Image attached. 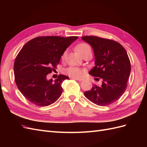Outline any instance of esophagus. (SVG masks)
Masks as SVG:
<instances>
[{
  "mask_svg": "<svg viewBox=\"0 0 147 147\" xmlns=\"http://www.w3.org/2000/svg\"><path fill=\"white\" fill-rule=\"evenodd\" d=\"M72 79L75 80L79 81V82H81V81H83V78H74V77H72Z\"/></svg>",
  "mask_w": 147,
  "mask_h": 147,
  "instance_id": "1",
  "label": "esophagus"
}]
</instances>
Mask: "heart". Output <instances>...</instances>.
Here are the masks:
<instances>
[{
  "instance_id": "heart-1",
  "label": "heart",
  "mask_w": 147,
  "mask_h": 147,
  "mask_svg": "<svg viewBox=\"0 0 147 147\" xmlns=\"http://www.w3.org/2000/svg\"><path fill=\"white\" fill-rule=\"evenodd\" d=\"M89 45H88L86 43H80L76 47V50L77 51L80 53V54L82 55V53L86 50V48H89ZM65 55V53H64L62 57H64ZM84 70L78 67H69L66 69L64 71L65 74L68 75L69 76L74 78H79L80 77L83 75L84 72Z\"/></svg>"
}]
</instances>
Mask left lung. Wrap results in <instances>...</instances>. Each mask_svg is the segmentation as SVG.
I'll use <instances>...</instances> for the list:
<instances>
[{"instance_id": "obj_1", "label": "left lung", "mask_w": 147, "mask_h": 147, "mask_svg": "<svg viewBox=\"0 0 147 147\" xmlns=\"http://www.w3.org/2000/svg\"><path fill=\"white\" fill-rule=\"evenodd\" d=\"M82 40L92 47L95 67L90 75L96 80H102L100 86H93L84 95L93 103L106 106L120 98L127 88L131 73V63L125 49L118 42L96 36H84Z\"/></svg>"}]
</instances>
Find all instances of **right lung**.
<instances>
[{"mask_svg":"<svg viewBox=\"0 0 147 147\" xmlns=\"http://www.w3.org/2000/svg\"><path fill=\"white\" fill-rule=\"evenodd\" d=\"M77 36H43L26 43L14 63L15 80L18 88L26 99L37 106H48L59 98L62 83L69 77L59 75L55 82L47 75L56 69L61 56Z\"/></svg>","mask_w":147,"mask_h":147,"instance_id":"obj_1","label":"right lung"}]
</instances>
